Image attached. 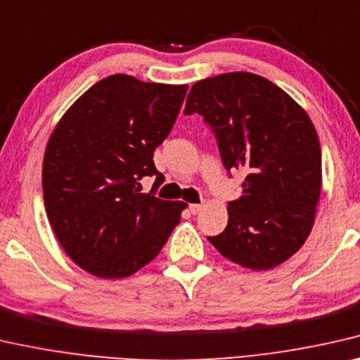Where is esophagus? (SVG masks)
Returning a JSON list of instances; mask_svg holds the SVG:
<instances>
[{
	"instance_id": "34e87169",
	"label": "esophagus",
	"mask_w": 360,
	"mask_h": 360,
	"mask_svg": "<svg viewBox=\"0 0 360 360\" xmlns=\"http://www.w3.org/2000/svg\"><path fill=\"white\" fill-rule=\"evenodd\" d=\"M202 208H203L202 203H192V205H189V210H191V213H192V214L200 213V212H202Z\"/></svg>"
}]
</instances>
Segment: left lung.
I'll return each mask as SVG.
<instances>
[{"label": "left lung", "mask_w": 360, "mask_h": 360, "mask_svg": "<svg viewBox=\"0 0 360 360\" xmlns=\"http://www.w3.org/2000/svg\"><path fill=\"white\" fill-rule=\"evenodd\" d=\"M194 112L217 136L224 168L245 174L226 229L208 240L249 270L281 265L309 238L320 198L321 152L309 115L278 85L243 71L192 85L184 115Z\"/></svg>", "instance_id": "8db88e82"}]
</instances>
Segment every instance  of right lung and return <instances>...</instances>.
I'll list each match as a JSON object with an SVG mask.
<instances>
[{"instance_id":"right-lung-1","label":"right lung","mask_w":360,"mask_h":360,"mask_svg":"<svg viewBox=\"0 0 360 360\" xmlns=\"http://www.w3.org/2000/svg\"><path fill=\"white\" fill-rule=\"evenodd\" d=\"M187 85L101 79L74 101L48 139L41 186L48 221L74 264L121 280L150 264L187 203L143 194L153 152L173 129Z\"/></svg>"}]
</instances>
